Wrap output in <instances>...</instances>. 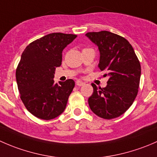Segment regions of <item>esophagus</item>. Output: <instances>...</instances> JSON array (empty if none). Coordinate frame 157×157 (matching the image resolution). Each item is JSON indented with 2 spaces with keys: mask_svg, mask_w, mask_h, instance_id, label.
Segmentation results:
<instances>
[{
  "mask_svg": "<svg viewBox=\"0 0 157 157\" xmlns=\"http://www.w3.org/2000/svg\"><path fill=\"white\" fill-rule=\"evenodd\" d=\"M76 84H77L78 86H83L85 83H83V82H82L81 80H77V81L76 82Z\"/></svg>",
  "mask_w": 157,
  "mask_h": 157,
  "instance_id": "1",
  "label": "esophagus"
}]
</instances>
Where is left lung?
<instances>
[{"instance_id":"8db88e82","label":"left lung","mask_w":157,"mask_h":157,"mask_svg":"<svg viewBox=\"0 0 157 157\" xmlns=\"http://www.w3.org/2000/svg\"><path fill=\"white\" fill-rule=\"evenodd\" d=\"M100 52L99 67L109 77L107 86L98 88L92 83L93 93L89 98L93 113L104 119H112L124 114L133 104L140 84V61L126 39L109 31L86 34Z\"/></svg>"}]
</instances>
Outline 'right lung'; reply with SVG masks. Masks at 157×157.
Here are the masks:
<instances>
[{
	"instance_id": "obj_1",
	"label": "right lung",
	"mask_w": 157,
	"mask_h": 157,
	"mask_svg": "<svg viewBox=\"0 0 157 157\" xmlns=\"http://www.w3.org/2000/svg\"><path fill=\"white\" fill-rule=\"evenodd\" d=\"M77 35L54 33L29 44L16 70L20 99L36 118L51 120L61 115L75 86L71 79L54 83L57 67L62 61V51Z\"/></svg>"
}]
</instances>
